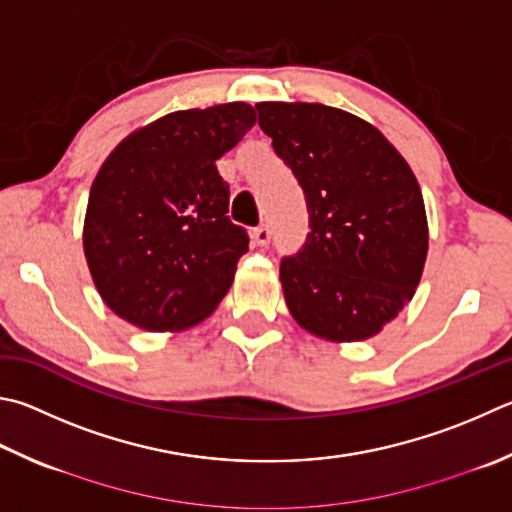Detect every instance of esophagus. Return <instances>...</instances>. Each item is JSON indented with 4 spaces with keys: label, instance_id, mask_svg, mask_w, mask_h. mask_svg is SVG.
Listing matches in <instances>:
<instances>
[{
    "label": "esophagus",
    "instance_id": "obj_1",
    "mask_svg": "<svg viewBox=\"0 0 512 512\" xmlns=\"http://www.w3.org/2000/svg\"><path fill=\"white\" fill-rule=\"evenodd\" d=\"M250 237H253V244L257 246V248H264V246H268V241H271V230L268 228H255L253 232H250Z\"/></svg>",
    "mask_w": 512,
    "mask_h": 512
}]
</instances>
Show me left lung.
<instances>
[{"label":"left lung","mask_w":512,"mask_h":512,"mask_svg":"<svg viewBox=\"0 0 512 512\" xmlns=\"http://www.w3.org/2000/svg\"><path fill=\"white\" fill-rule=\"evenodd\" d=\"M304 190L309 237L280 266L293 320L329 342L378 336L412 302L430 232L412 167L378 129L320 102H257Z\"/></svg>","instance_id":"left-lung-1"}]
</instances>
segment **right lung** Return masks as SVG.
Listing matches in <instances>:
<instances>
[{"label":"right lung","instance_id":"1","mask_svg":"<svg viewBox=\"0 0 512 512\" xmlns=\"http://www.w3.org/2000/svg\"><path fill=\"white\" fill-rule=\"evenodd\" d=\"M248 102L181 109L125 136L91 183L82 248L96 291L136 329L212 315L248 237L232 226L217 161L255 125Z\"/></svg>","mask_w":512,"mask_h":512}]
</instances>
